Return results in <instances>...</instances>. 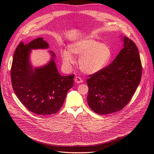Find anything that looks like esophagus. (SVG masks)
<instances>
[{
	"label": "esophagus",
	"mask_w": 154,
	"mask_h": 154,
	"mask_svg": "<svg viewBox=\"0 0 154 154\" xmlns=\"http://www.w3.org/2000/svg\"><path fill=\"white\" fill-rule=\"evenodd\" d=\"M74 80H75V82L77 84H80V83H82L83 82V80L81 78H80V77H76L75 78Z\"/></svg>",
	"instance_id": "1"
}]
</instances>
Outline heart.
Listing matches in <instances>:
<instances>
[{
  "label": "heart",
  "mask_w": 154,
  "mask_h": 154,
  "mask_svg": "<svg viewBox=\"0 0 154 154\" xmlns=\"http://www.w3.org/2000/svg\"><path fill=\"white\" fill-rule=\"evenodd\" d=\"M69 51L61 52L63 65L69 67L74 63L73 55L80 56V69L86 74H94L106 68L112 58V51L109 45L102 44L89 37L79 38L69 45Z\"/></svg>",
  "instance_id": "b5f03b06"
}]
</instances>
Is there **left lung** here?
I'll return each mask as SVG.
<instances>
[{"label": "left lung", "mask_w": 154, "mask_h": 154, "mask_svg": "<svg viewBox=\"0 0 154 154\" xmlns=\"http://www.w3.org/2000/svg\"><path fill=\"white\" fill-rule=\"evenodd\" d=\"M123 48L109 66L89 75L87 102L97 114H109L122 110L130 102L142 76V63L137 47L122 37Z\"/></svg>", "instance_id": "left-lung-1"}]
</instances>
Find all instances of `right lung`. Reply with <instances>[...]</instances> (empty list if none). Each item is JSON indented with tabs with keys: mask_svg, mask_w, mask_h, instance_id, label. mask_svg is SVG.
I'll return each mask as SVG.
<instances>
[{
	"mask_svg": "<svg viewBox=\"0 0 154 154\" xmlns=\"http://www.w3.org/2000/svg\"><path fill=\"white\" fill-rule=\"evenodd\" d=\"M49 45L42 37L23 44L20 42L15 51L11 67L14 91L29 111L40 116L58 112L67 93L74 85V75H61L57 69L55 54L50 51L51 59L43 66L32 67L30 60L32 50L47 49Z\"/></svg>",
	"mask_w": 154,
	"mask_h": 154,
	"instance_id": "obj_1",
	"label": "right lung"
}]
</instances>
